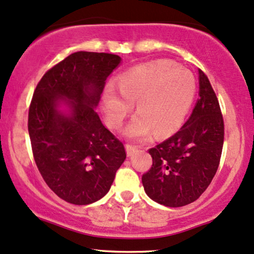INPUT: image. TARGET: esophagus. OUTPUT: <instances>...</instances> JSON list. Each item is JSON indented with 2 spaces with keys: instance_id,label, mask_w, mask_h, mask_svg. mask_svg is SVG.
Listing matches in <instances>:
<instances>
[{
  "instance_id": "esophagus-1",
  "label": "esophagus",
  "mask_w": 254,
  "mask_h": 254,
  "mask_svg": "<svg viewBox=\"0 0 254 254\" xmlns=\"http://www.w3.org/2000/svg\"><path fill=\"white\" fill-rule=\"evenodd\" d=\"M125 149H127V156H132V155L137 151V146L131 145V144H127V146H125Z\"/></svg>"
}]
</instances>
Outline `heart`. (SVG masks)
<instances>
[{"instance_id":"obj_1","label":"heart","mask_w":254,"mask_h":254,"mask_svg":"<svg viewBox=\"0 0 254 254\" xmlns=\"http://www.w3.org/2000/svg\"><path fill=\"white\" fill-rule=\"evenodd\" d=\"M196 94L193 73L169 60L142 64L122 73L118 87L109 82L103 94L106 121L118 129L137 102V115L124 135L143 140L154 135L164 138L185 123Z\"/></svg>"}]
</instances>
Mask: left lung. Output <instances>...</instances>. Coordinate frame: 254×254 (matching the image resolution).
Here are the masks:
<instances>
[{
	"mask_svg": "<svg viewBox=\"0 0 254 254\" xmlns=\"http://www.w3.org/2000/svg\"><path fill=\"white\" fill-rule=\"evenodd\" d=\"M198 99L175 135L149 149L152 166L142 183L151 200L167 207L194 202L212 182L224 145V118L207 75L198 69Z\"/></svg>",
	"mask_w": 254,
	"mask_h": 254,
	"instance_id": "obj_1",
	"label": "left lung"
}]
</instances>
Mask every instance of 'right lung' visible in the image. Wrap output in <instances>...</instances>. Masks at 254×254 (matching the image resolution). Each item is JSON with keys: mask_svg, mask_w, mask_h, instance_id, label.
Masks as SVG:
<instances>
[{"mask_svg": "<svg viewBox=\"0 0 254 254\" xmlns=\"http://www.w3.org/2000/svg\"><path fill=\"white\" fill-rule=\"evenodd\" d=\"M121 60L116 54L77 52L36 85L28 112L33 156L48 187L66 202L100 200L127 157L123 143L94 111ZM61 103L68 112L60 110Z\"/></svg>", "mask_w": 254, "mask_h": 254, "instance_id": "1", "label": "right lung"}]
</instances>
